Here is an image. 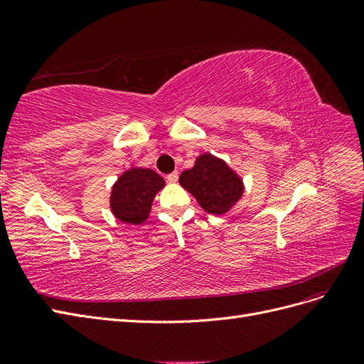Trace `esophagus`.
I'll use <instances>...</instances> for the list:
<instances>
[{
  "label": "esophagus",
  "mask_w": 364,
  "mask_h": 364,
  "mask_svg": "<svg viewBox=\"0 0 364 364\" xmlns=\"http://www.w3.org/2000/svg\"><path fill=\"white\" fill-rule=\"evenodd\" d=\"M178 179H179L178 171H173V173H170V174L167 176V182H168V183H176V182H178Z\"/></svg>",
  "instance_id": "1"
}]
</instances>
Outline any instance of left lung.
<instances>
[{"label": "left lung", "instance_id": "1", "mask_svg": "<svg viewBox=\"0 0 364 364\" xmlns=\"http://www.w3.org/2000/svg\"><path fill=\"white\" fill-rule=\"evenodd\" d=\"M179 183L191 193L208 214L223 215L243 196L245 185L229 165L211 153L196 159L194 167L182 171Z\"/></svg>", "mask_w": 364, "mask_h": 364}]
</instances>
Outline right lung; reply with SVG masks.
I'll return each instance as SVG.
<instances>
[{"label": "right lung", "instance_id": "right-lung-1", "mask_svg": "<svg viewBox=\"0 0 364 364\" xmlns=\"http://www.w3.org/2000/svg\"><path fill=\"white\" fill-rule=\"evenodd\" d=\"M165 181L151 168H130L112 186L111 209L123 223L139 225L147 220L153 199Z\"/></svg>", "mask_w": 364, "mask_h": 364}]
</instances>
